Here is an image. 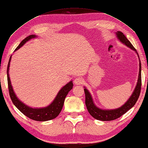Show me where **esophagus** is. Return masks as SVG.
<instances>
[{
	"label": "esophagus",
	"instance_id": "34e87169",
	"mask_svg": "<svg viewBox=\"0 0 148 148\" xmlns=\"http://www.w3.org/2000/svg\"><path fill=\"white\" fill-rule=\"evenodd\" d=\"M83 79L81 78V77H77L74 81V84H76V85H80V84H83Z\"/></svg>",
	"mask_w": 148,
	"mask_h": 148
}]
</instances>
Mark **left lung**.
Returning <instances> with one entry per match:
<instances>
[{
  "label": "left lung",
  "mask_w": 148,
  "mask_h": 148,
  "mask_svg": "<svg viewBox=\"0 0 148 148\" xmlns=\"http://www.w3.org/2000/svg\"><path fill=\"white\" fill-rule=\"evenodd\" d=\"M116 37L117 39L120 41L121 42L123 43V45L129 47L130 49L134 50L136 53L139 59V73H138V81L136 85L135 86V88L132 95L130 96V98L128 99V100L123 104L121 107L113 109V110H104V109H101L100 108L97 107L94 103L92 97L90 93L88 90H87L86 87H84V90L85 92V104L86 106L87 110L90 114L94 118H95L97 120L103 121H113L116 119L120 117L125 113H127L130 109H131L133 106L136 103L138 99L139 98L140 90H141V83H142V78H141V63H140V60L139 55L134 47H133L132 45L130 43V41L127 39V37H125L124 34L121 31H117L115 32Z\"/></svg>",
  "instance_id": "obj_1"
}]
</instances>
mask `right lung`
<instances>
[{
	"instance_id": "obj_1",
	"label": "right lung",
	"mask_w": 148,
	"mask_h": 148,
	"mask_svg": "<svg viewBox=\"0 0 148 148\" xmlns=\"http://www.w3.org/2000/svg\"><path fill=\"white\" fill-rule=\"evenodd\" d=\"M37 36L35 35H29V37H26L25 39L21 41L20 44L19 45L18 47L16 48L15 51L19 49L22 46L25 44V42L30 40L32 38H37ZM14 51V52H15ZM12 56L10 58L8 67H7V79H8V90L10 96L14 105L21 111L23 114L25 115L27 117L31 119L37 121H47L52 120L55 119L57 116L60 114L62 110L63 106H64L65 98L66 96L68 94L69 92L73 88V81H71L68 83L65 84L58 92V94L56 96L54 100L52 102L48 105L47 107L45 108H31L26 104L22 102L16 96L15 92L13 90L12 86L10 79L9 75V69L10 64Z\"/></svg>"
}]
</instances>
